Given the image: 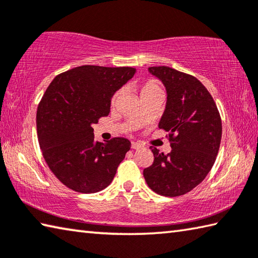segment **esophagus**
Masks as SVG:
<instances>
[{"instance_id":"34e87169","label":"esophagus","mask_w":258,"mask_h":258,"mask_svg":"<svg viewBox=\"0 0 258 258\" xmlns=\"http://www.w3.org/2000/svg\"><path fill=\"white\" fill-rule=\"evenodd\" d=\"M131 147H132V149L138 150V149H141L142 145L140 144V143H138V142H132V145H131Z\"/></svg>"}]
</instances>
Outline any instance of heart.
Returning a JSON list of instances; mask_svg holds the SVG:
<instances>
[{
    "mask_svg": "<svg viewBox=\"0 0 258 258\" xmlns=\"http://www.w3.org/2000/svg\"><path fill=\"white\" fill-rule=\"evenodd\" d=\"M160 91V88L158 87V84L153 81H148L145 82L144 84H142L141 87V96L142 95H147V93H151V92H159ZM120 91L116 92L115 96L113 97V99H111V104H115V101L117 100V97L119 96Z\"/></svg>",
    "mask_w": 258,
    "mask_h": 258,
    "instance_id": "obj_1",
    "label": "heart"
}]
</instances>
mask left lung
<instances>
[{"label":"left lung","instance_id":"8db88e82","mask_svg":"<svg viewBox=\"0 0 258 258\" xmlns=\"http://www.w3.org/2000/svg\"><path fill=\"white\" fill-rule=\"evenodd\" d=\"M148 70L166 88L158 126L169 133L171 151L150 148L154 160L143 176L157 194L174 198L188 193L209 174L221 142V118L212 96L195 77L168 67Z\"/></svg>","mask_w":258,"mask_h":258}]
</instances>
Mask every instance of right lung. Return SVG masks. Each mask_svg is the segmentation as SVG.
I'll list each match as a JSON object with an SVG mask.
<instances>
[{
    "mask_svg": "<svg viewBox=\"0 0 258 258\" xmlns=\"http://www.w3.org/2000/svg\"><path fill=\"white\" fill-rule=\"evenodd\" d=\"M135 74L133 68L83 65L60 73L37 109L39 147L49 169L79 193L106 188L131 149L124 138L95 141L92 125L108 116L114 93Z\"/></svg>",
    "mask_w": 258,
    "mask_h": 258,
    "instance_id": "obj_1",
    "label": "right lung"
}]
</instances>
